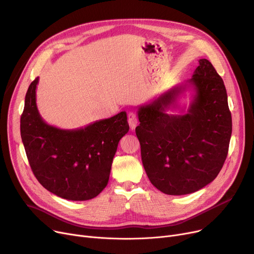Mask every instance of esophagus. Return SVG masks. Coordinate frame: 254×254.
Returning <instances> with one entry per match:
<instances>
[{
	"mask_svg": "<svg viewBox=\"0 0 254 254\" xmlns=\"http://www.w3.org/2000/svg\"><path fill=\"white\" fill-rule=\"evenodd\" d=\"M128 123H129L130 129L132 131L135 130V128L138 124V119H137V116L134 114V113H129V114H128Z\"/></svg>",
	"mask_w": 254,
	"mask_h": 254,
	"instance_id": "1",
	"label": "esophagus"
}]
</instances>
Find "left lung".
<instances>
[{"instance_id": "1", "label": "left lung", "mask_w": 254, "mask_h": 254, "mask_svg": "<svg viewBox=\"0 0 254 254\" xmlns=\"http://www.w3.org/2000/svg\"><path fill=\"white\" fill-rule=\"evenodd\" d=\"M192 77L138 108L135 132L151 184L166 194L191 193L213 182L227 157L232 118L224 81L208 60ZM191 90L186 113L168 115Z\"/></svg>"}]
</instances>
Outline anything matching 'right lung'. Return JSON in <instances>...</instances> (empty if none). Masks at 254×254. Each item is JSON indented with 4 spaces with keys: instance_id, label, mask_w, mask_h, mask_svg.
<instances>
[{
    "instance_id": "obj_1",
    "label": "right lung",
    "mask_w": 254,
    "mask_h": 254,
    "mask_svg": "<svg viewBox=\"0 0 254 254\" xmlns=\"http://www.w3.org/2000/svg\"><path fill=\"white\" fill-rule=\"evenodd\" d=\"M38 80L28 88L20 121L31 170L47 190L61 198L91 200L106 188L118 143L129 131L126 112L73 130L51 126L37 109Z\"/></svg>"
}]
</instances>
